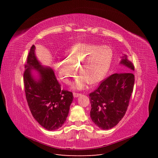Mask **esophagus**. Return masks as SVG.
<instances>
[{"instance_id":"esophagus-1","label":"esophagus","mask_w":158,"mask_h":158,"mask_svg":"<svg viewBox=\"0 0 158 158\" xmlns=\"http://www.w3.org/2000/svg\"><path fill=\"white\" fill-rule=\"evenodd\" d=\"M80 95H81V94H79V93H76V92L73 93V95H74V98H77V97L80 96Z\"/></svg>"}]
</instances>
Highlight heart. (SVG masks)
I'll use <instances>...</instances> for the list:
<instances>
[{"instance_id": "b5f03b06", "label": "heart", "mask_w": 158, "mask_h": 158, "mask_svg": "<svg viewBox=\"0 0 158 158\" xmlns=\"http://www.w3.org/2000/svg\"><path fill=\"white\" fill-rule=\"evenodd\" d=\"M66 60H60L56 64L59 77L69 83L78 66L81 74L76 80L74 88L81 89L89 82L95 84L104 78L111 64L113 51L108 46L78 44L66 51Z\"/></svg>"}]
</instances>
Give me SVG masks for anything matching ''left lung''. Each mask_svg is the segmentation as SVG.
Segmentation results:
<instances>
[{
  "instance_id": "obj_1",
  "label": "left lung",
  "mask_w": 158,
  "mask_h": 158,
  "mask_svg": "<svg viewBox=\"0 0 158 158\" xmlns=\"http://www.w3.org/2000/svg\"><path fill=\"white\" fill-rule=\"evenodd\" d=\"M121 63L135 70L132 61L123 56ZM132 73H115L103 80L96 89L89 94L90 117L100 128L108 130L116 126L125 116L133 92Z\"/></svg>"
}]
</instances>
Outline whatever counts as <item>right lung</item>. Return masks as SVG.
Here are the masks:
<instances>
[{"label":"right lung","mask_w":158,"mask_h":158,"mask_svg":"<svg viewBox=\"0 0 158 158\" xmlns=\"http://www.w3.org/2000/svg\"><path fill=\"white\" fill-rule=\"evenodd\" d=\"M35 49L33 45L24 66L23 79L26 98L33 118L47 130L53 131L66 121L73 94L61 89L53 70L40 64L34 53ZM31 69L40 73L41 78L38 82L32 78Z\"/></svg>","instance_id":"1"}]
</instances>
